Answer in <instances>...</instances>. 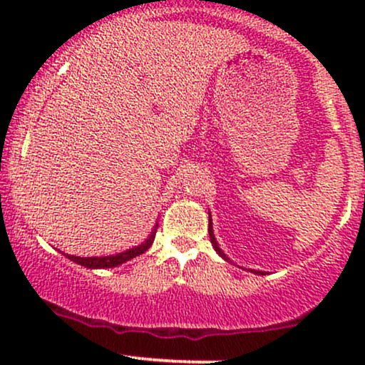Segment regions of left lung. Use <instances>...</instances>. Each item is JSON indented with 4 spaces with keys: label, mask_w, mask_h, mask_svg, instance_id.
I'll use <instances>...</instances> for the list:
<instances>
[{
    "label": "left lung",
    "mask_w": 365,
    "mask_h": 365,
    "mask_svg": "<svg viewBox=\"0 0 365 365\" xmlns=\"http://www.w3.org/2000/svg\"><path fill=\"white\" fill-rule=\"evenodd\" d=\"M209 215V226H207V232H209V238H211V244H212V247H215V250L217 254L221 255V257L225 259V261H228L230 262V259H228V255H226L223 250L220 249V245H217V242H216V237H215V232H212V220H211V212H207ZM249 271H252L254 274H266L264 273V271H255V269H249Z\"/></svg>",
    "instance_id": "8db88e82"
}]
</instances>
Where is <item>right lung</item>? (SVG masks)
Wrapping results in <instances>:
<instances>
[{
    "label": "right lung",
    "instance_id": "add662e5",
    "mask_svg": "<svg viewBox=\"0 0 365 365\" xmlns=\"http://www.w3.org/2000/svg\"><path fill=\"white\" fill-rule=\"evenodd\" d=\"M156 230H158V223L154 225L150 235L145 238V240L142 242L140 245L132 247V249L123 250V252H118L115 255H101V257H96V255H94V257H78V255L66 254L65 257H68L70 261L81 264V266H83V267H89V269H106V267H116V266H120V264L130 261V259L137 257V255L144 254L145 250H148L149 247L153 245L154 237H156Z\"/></svg>",
    "mask_w": 365,
    "mask_h": 365
}]
</instances>
